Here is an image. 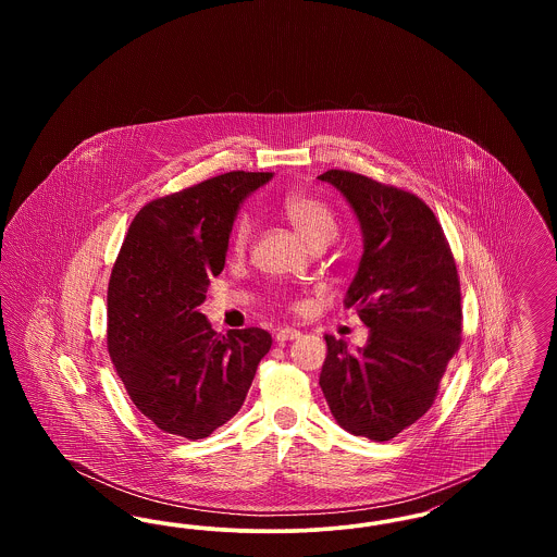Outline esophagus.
Segmentation results:
<instances>
[{
	"mask_svg": "<svg viewBox=\"0 0 557 557\" xmlns=\"http://www.w3.org/2000/svg\"><path fill=\"white\" fill-rule=\"evenodd\" d=\"M298 336H300V330L282 327V330H277V334H275V341H277L280 345H284V343H288V341H296Z\"/></svg>",
	"mask_w": 557,
	"mask_h": 557,
	"instance_id": "34e87169",
	"label": "esophagus"
}]
</instances>
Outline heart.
Masks as SVG:
<instances>
[{
    "instance_id": "heart-1",
    "label": "heart",
    "mask_w": 557,
    "mask_h": 557,
    "mask_svg": "<svg viewBox=\"0 0 557 557\" xmlns=\"http://www.w3.org/2000/svg\"><path fill=\"white\" fill-rule=\"evenodd\" d=\"M280 211L288 219L298 236L305 239L311 248L327 246L338 234V221L332 207L313 194L290 191L282 198ZM252 238V223L246 214H242L232 230V250L244 252Z\"/></svg>"
}]
</instances>
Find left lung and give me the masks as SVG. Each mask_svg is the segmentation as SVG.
<instances>
[{"label": "left lung", "instance_id": "left-lung-1", "mask_svg": "<svg viewBox=\"0 0 557 557\" xmlns=\"http://www.w3.org/2000/svg\"><path fill=\"white\" fill-rule=\"evenodd\" d=\"M363 232V257L346 292L370 327L357 352L325 336L319 386L332 416L355 436L395 438L432 407L461 346V288L445 232L422 198L371 177L330 169Z\"/></svg>", "mask_w": 557, "mask_h": 557}]
</instances>
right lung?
<instances>
[{"label":"right lung","instance_id":"1","mask_svg":"<svg viewBox=\"0 0 557 557\" xmlns=\"http://www.w3.org/2000/svg\"><path fill=\"white\" fill-rule=\"evenodd\" d=\"M269 180L230 171L150 200L114 261L108 352L133 405L166 434L198 441L232 420L271 348L265 330L223 336L198 311L225 267L239 202Z\"/></svg>","mask_w":557,"mask_h":557}]
</instances>
